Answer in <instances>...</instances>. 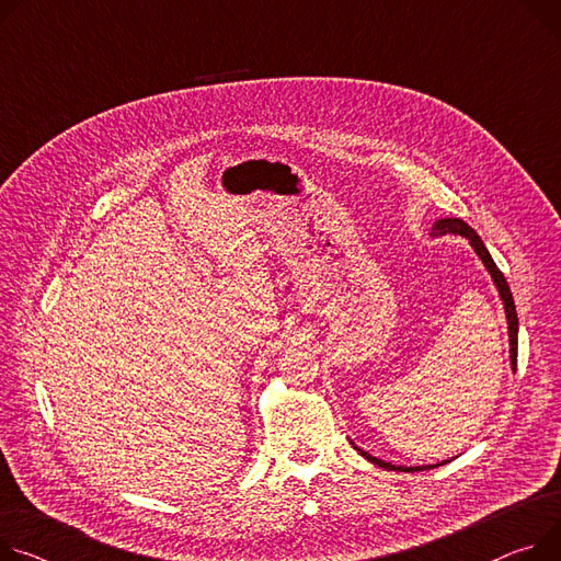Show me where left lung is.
Here are the masks:
<instances>
[{"label":"left lung","instance_id":"left-lung-1","mask_svg":"<svg viewBox=\"0 0 561 561\" xmlns=\"http://www.w3.org/2000/svg\"><path fill=\"white\" fill-rule=\"evenodd\" d=\"M431 233H434V236L458 233V236L467 238L469 244L473 247V251H477V253L481 255V261H483V265L488 267V272L492 274V280L496 283V289H499L501 300H503V306H505L507 332H510V359H512V368H516V343H519V339H516V332H519V319H516L514 298H512V291H510V287H507V280L503 278V272H501V270L496 267V263L492 261V255H490V251L485 249L483 240L477 236V231H473L471 227H467L462 220H456V218L438 220V222L434 225V229H431ZM353 447H355V443H353ZM355 449H357L366 460H370V462H375V465H379V467H383V469H400V471H420V469H426V467H396V465H391V462H383V460L370 456L368 451H364V449H359V447H355ZM428 467H436V465H428Z\"/></svg>","mask_w":561,"mask_h":561}]
</instances>
